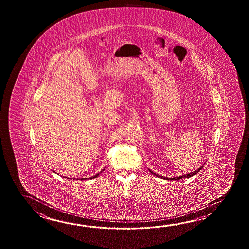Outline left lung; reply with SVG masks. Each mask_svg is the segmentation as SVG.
Instances as JSON below:
<instances>
[{"label":"left lung","instance_id":"left-lung-1","mask_svg":"<svg viewBox=\"0 0 249 249\" xmlns=\"http://www.w3.org/2000/svg\"><path fill=\"white\" fill-rule=\"evenodd\" d=\"M204 165L205 164L201 165L198 169L195 170L194 172H191V173H189V174H187V175H181V176H177V177H173V178H169V177H164V176H162V175H158V174H156V173H154L152 172L151 170H149V172L152 174V175H155V176H157V177H159L160 179H164V180H181L182 178H189V177H191V176H193V175H196L200 170L204 167Z\"/></svg>","mask_w":249,"mask_h":249}]
</instances>
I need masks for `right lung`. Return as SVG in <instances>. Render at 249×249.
<instances>
[{
	"instance_id": "1",
	"label": "right lung",
	"mask_w": 249,
	"mask_h": 249,
	"mask_svg": "<svg viewBox=\"0 0 249 249\" xmlns=\"http://www.w3.org/2000/svg\"><path fill=\"white\" fill-rule=\"evenodd\" d=\"M105 169L101 170V173H102L103 171H104ZM100 175V174H97V175H93L92 177H90V178H84V180H90V179H94V178H96V177H98ZM65 178H67V177H65ZM68 179H70V178H68ZM82 180V179H81Z\"/></svg>"
}]
</instances>
